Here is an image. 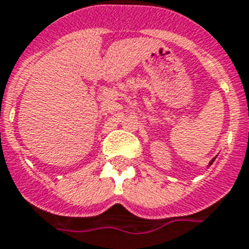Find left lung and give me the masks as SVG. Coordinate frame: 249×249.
I'll return each mask as SVG.
<instances>
[{
  "label": "left lung",
  "mask_w": 249,
  "mask_h": 249,
  "mask_svg": "<svg viewBox=\"0 0 249 249\" xmlns=\"http://www.w3.org/2000/svg\"><path fill=\"white\" fill-rule=\"evenodd\" d=\"M213 161H215V159H213V160H211V162H210L209 165H212V162H213Z\"/></svg>",
  "instance_id": "1"
}]
</instances>
